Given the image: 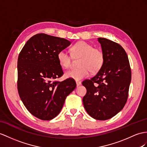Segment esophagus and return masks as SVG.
<instances>
[{
	"label": "esophagus",
	"mask_w": 147,
	"mask_h": 147,
	"mask_svg": "<svg viewBox=\"0 0 147 147\" xmlns=\"http://www.w3.org/2000/svg\"><path fill=\"white\" fill-rule=\"evenodd\" d=\"M81 82H80V81H77L76 82V84H77V86H79V85H81Z\"/></svg>",
	"instance_id": "obj_1"
}]
</instances>
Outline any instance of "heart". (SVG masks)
Returning <instances> with one entry per match:
<instances>
[{
    "mask_svg": "<svg viewBox=\"0 0 147 147\" xmlns=\"http://www.w3.org/2000/svg\"><path fill=\"white\" fill-rule=\"evenodd\" d=\"M71 54L74 58L81 57L78 69H74L67 71L65 76L68 78L80 80L89 76L90 71L96 73L101 69L104 63V55L100 49L94 48L92 45L84 41L75 44L70 48ZM57 59L63 69L69 68L72 59L65 51H60L57 54Z\"/></svg>",
    "mask_w": 147,
    "mask_h": 147,
    "instance_id": "1",
    "label": "heart"
}]
</instances>
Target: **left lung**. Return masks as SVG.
Masks as SVG:
<instances>
[{
  "mask_svg": "<svg viewBox=\"0 0 147 147\" xmlns=\"http://www.w3.org/2000/svg\"><path fill=\"white\" fill-rule=\"evenodd\" d=\"M98 41L104 55V63L95 76L82 82L87 89L83 103L89 115L105 120L123 109L127 101L131 74L122 47L105 38H98Z\"/></svg>",
  "mask_w": 147,
  "mask_h": 147,
  "instance_id": "left-lung-1",
  "label": "left lung"
}]
</instances>
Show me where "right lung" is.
<instances>
[{"instance_id":"obj_1","label":"right lung","mask_w":147,"mask_h":147,"mask_svg":"<svg viewBox=\"0 0 147 147\" xmlns=\"http://www.w3.org/2000/svg\"><path fill=\"white\" fill-rule=\"evenodd\" d=\"M70 44L65 38L38 34L19 53L18 92L28 112L39 119L50 120L58 115L66 97L76 87L72 78L54 81L63 74L57 54Z\"/></svg>"}]
</instances>
